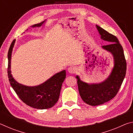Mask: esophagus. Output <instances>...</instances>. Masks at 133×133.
Listing matches in <instances>:
<instances>
[{
  "label": "esophagus",
  "mask_w": 133,
  "mask_h": 133,
  "mask_svg": "<svg viewBox=\"0 0 133 133\" xmlns=\"http://www.w3.org/2000/svg\"><path fill=\"white\" fill-rule=\"evenodd\" d=\"M68 71H69V73L73 74V73H75L76 69L75 68V67H69V68L68 69Z\"/></svg>",
  "instance_id": "1"
}]
</instances>
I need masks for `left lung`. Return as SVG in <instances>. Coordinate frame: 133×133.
Segmentation results:
<instances>
[{"mask_svg":"<svg viewBox=\"0 0 133 133\" xmlns=\"http://www.w3.org/2000/svg\"><path fill=\"white\" fill-rule=\"evenodd\" d=\"M96 28L101 35V39L109 43L103 46L102 48L112 54L114 65L109 77L100 83L88 84L76 76L80 97L86 104L92 106L104 104L116 96L125 77L127 69L123 47L117 38L100 26L96 25Z\"/></svg>","mask_w":133,"mask_h":133,"instance_id":"1","label":"left lung"}]
</instances>
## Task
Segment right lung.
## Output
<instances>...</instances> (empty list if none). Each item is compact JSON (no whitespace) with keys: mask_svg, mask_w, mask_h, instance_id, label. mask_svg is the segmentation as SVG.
<instances>
[{"mask_svg":"<svg viewBox=\"0 0 133 133\" xmlns=\"http://www.w3.org/2000/svg\"><path fill=\"white\" fill-rule=\"evenodd\" d=\"M44 22L34 24L31 28H39ZM15 41V39L13 40L11 43L8 55V75L11 86L20 99L28 105L41 110L52 107L59 98L62 83L66 78V71L63 70L56 73L43 83L36 86H26L17 83L13 77L10 70L11 56Z\"/></svg>","mask_w":133,"mask_h":133,"instance_id":"add662e5","label":"right lung"}]
</instances>
